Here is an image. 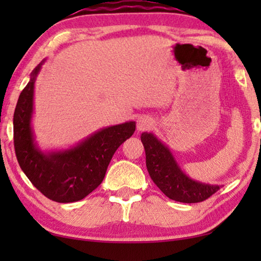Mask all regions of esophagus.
I'll use <instances>...</instances> for the list:
<instances>
[{"label":"esophagus","mask_w":261,"mask_h":261,"mask_svg":"<svg viewBox=\"0 0 261 261\" xmlns=\"http://www.w3.org/2000/svg\"><path fill=\"white\" fill-rule=\"evenodd\" d=\"M153 123H154V121L151 116H140L138 119V122H137V128L139 132H144V130H147L149 129L153 126Z\"/></svg>","instance_id":"obj_1"}]
</instances>
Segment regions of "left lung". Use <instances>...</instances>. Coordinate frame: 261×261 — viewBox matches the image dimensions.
<instances>
[{
  "mask_svg": "<svg viewBox=\"0 0 261 261\" xmlns=\"http://www.w3.org/2000/svg\"><path fill=\"white\" fill-rule=\"evenodd\" d=\"M141 142L146 152V166L154 184L173 201L198 203L209 198L222 185L202 183L187 176L172 152L154 134L144 132Z\"/></svg>",
  "mask_w": 261,
  "mask_h": 261,
  "instance_id": "1",
  "label": "left lung"
}]
</instances>
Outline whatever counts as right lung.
<instances>
[{"instance_id":"right-lung-1","label":"right lung","mask_w":261,"mask_h":261,"mask_svg":"<svg viewBox=\"0 0 261 261\" xmlns=\"http://www.w3.org/2000/svg\"><path fill=\"white\" fill-rule=\"evenodd\" d=\"M44 63L32 71L17 99L13 120L14 147L21 170L42 195L59 203H72L102 183L114 153L135 132V122L102 128L71 148L42 152L35 142L32 117L35 80Z\"/></svg>"}]
</instances>
